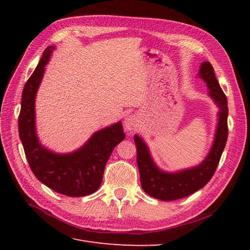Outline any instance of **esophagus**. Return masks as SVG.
Segmentation results:
<instances>
[{
	"label": "esophagus",
	"instance_id": "esophagus-1",
	"mask_svg": "<svg viewBox=\"0 0 250 250\" xmlns=\"http://www.w3.org/2000/svg\"><path fill=\"white\" fill-rule=\"evenodd\" d=\"M138 122H139L138 117L134 116V115H130V116H127L125 118L124 125H125L126 129H128V130H134L135 128H137V126H138Z\"/></svg>",
	"mask_w": 250,
	"mask_h": 250
}]
</instances>
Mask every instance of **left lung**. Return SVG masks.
Segmentation results:
<instances>
[{"label": "left lung", "mask_w": 250, "mask_h": 250, "mask_svg": "<svg viewBox=\"0 0 250 250\" xmlns=\"http://www.w3.org/2000/svg\"><path fill=\"white\" fill-rule=\"evenodd\" d=\"M199 77L207 82L208 95L219 107V119L213 146L201 164L175 173L165 172L155 165L146 143L138 134L134 135L141 185L143 190L151 197L171 201L197 192L213 177L220 161L229 135L228 99L215 76L214 67L208 62L201 63Z\"/></svg>", "instance_id": "obj_1"}]
</instances>
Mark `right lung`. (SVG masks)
Here are the masks:
<instances>
[{
	"mask_svg": "<svg viewBox=\"0 0 250 250\" xmlns=\"http://www.w3.org/2000/svg\"><path fill=\"white\" fill-rule=\"evenodd\" d=\"M54 49L50 46L43 51L39 65L22 89L20 139L30 168L41 183L57 193L82 197L99 188L105 165L113 148L125 139V133L120 121L95 132L84 145L72 153H54L42 145L35 129V96Z\"/></svg>",
	"mask_w": 250,
	"mask_h": 250,
	"instance_id": "obj_1",
	"label": "right lung"
}]
</instances>
